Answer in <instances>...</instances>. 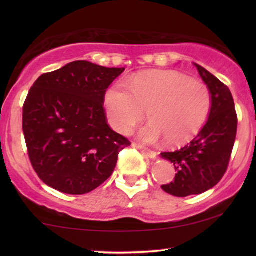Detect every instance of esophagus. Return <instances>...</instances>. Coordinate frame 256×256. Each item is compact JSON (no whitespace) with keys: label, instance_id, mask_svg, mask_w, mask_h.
<instances>
[{"label":"esophagus","instance_id":"obj_1","mask_svg":"<svg viewBox=\"0 0 256 256\" xmlns=\"http://www.w3.org/2000/svg\"><path fill=\"white\" fill-rule=\"evenodd\" d=\"M132 146H134V148H136V149L140 150L142 154L146 156V157H150V158H156V157H157V152H156V151H154V150H150L148 148H146V146H141V144H133Z\"/></svg>","mask_w":256,"mask_h":256}]
</instances>
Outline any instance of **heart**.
<instances>
[{"label": "heart", "mask_w": 256, "mask_h": 256, "mask_svg": "<svg viewBox=\"0 0 256 256\" xmlns=\"http://www.w3.org/2000/svg\"><path fill=\"white\" fill-rule=\"evenodd\" d=\"M208 86L177 72H154L130 78L107 90L105 110L110 124L122 134H130L144 118L151 123L138 136L146 144L164 138L166 144H188L200 132L211 110Z\"/></svg>", "instance_id": "b5f03b06"}]
</instances>
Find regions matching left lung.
I'll list each match as a JSON object with an SVG mask.
<instances>
[{
  "label": "left lung",
  "instance_id": "obj_1",
  "mask_svg": "<svg viewBox=\"0 0 256 256\" xmlns=\"http://www.w3.org/2000/svg\"><path fill=\"white\" fill-rule=\"evenodd\" d=\"M198 73L211 92V110L201 132L183 148L162 152L174 164L176 175L162 188L174 196L201 194L219 183L228 168L237 133V114L226 84L198 64Z\"/></svg>",
  "mask_w": 256,
  "mask_h": 256
}]
</instances>
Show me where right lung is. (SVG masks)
<instances>
[{
    "mask_svg": "<svg viewBox=\"0 0 256 256\" xmlns=\"http://www.w3.org/2000/svg\"><path fill=\"white\" fill-rule=\"evenodd\" d=\"M125 68L76 60L34 81L24 104L22 130L32 168L46 185L81 196L110 178L131 146L112 131L106 90Z\"/></svg>",
    "mask_w": 256,
    "mask_h": 256,
    "instance_id": "obj_1",
    "label": "right lung"
}]
</instances>
